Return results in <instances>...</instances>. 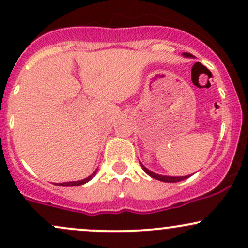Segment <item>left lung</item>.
I'll list each match as a JSON object with an SVG mask.
<instances>
[{"label":"left lung","mask_w":248,"mask_h":248,"mask_svg":"<svg viewBox=\"0 0 248 248\" xmlns=\"http://www.w3.org/2000/svg\"><path fill=\"white\" fill-rule=\"evenodd\" d=\"M184 56L186 57H191V54L190 53H184ZM142 169H144V171L146 173L148 174V176H151L152 178H155L158 179V181H161V182H169V183H176V182H181L183 181V179L187 178L189 176H183V177H171V176H161V174H157L155 173V172L150 171L148 169H146L144 165H142Z\"/></svg>","instance_id":"8db88e82"}]
</instances>
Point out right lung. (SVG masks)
<instances>
[{"label": "right lung", "instance_id": "1", "mask_svg": "<svg viewBox=\"0 0 248 248\" xmlns=\"http://www.w3.org/2000/svg\"><path fill=\"white\" fill-rule=\"evenodd\" d=\"M96 174V171L93 172V174L89 177H87V178L82 179V181H76V182H65V183H57V186H82V184L87 183V182H89L91 178H93V176Z\"/></svg>", "mask_w": 248, "mask_h": 248}]
</instances>
